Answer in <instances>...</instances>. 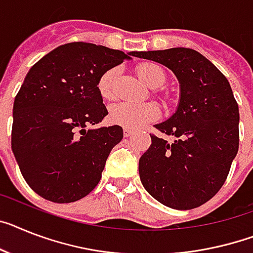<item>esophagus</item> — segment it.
Instances as JSON below:
<instances>
[{"label":"esophagus","mask_w":253,"mask_h":253,"mask_svg":"<svg viewBox=\"0 0 253 253\" xmlns=\"http://www.w3.org/2000/svg\"><path fill=\"white\" fill-rule=\"evenodd\" d=\"M132 133H133L132 130H130V128H125V136L126 137H130Z\"/></svg>","instance_id":"obj_1"}]
</instances>
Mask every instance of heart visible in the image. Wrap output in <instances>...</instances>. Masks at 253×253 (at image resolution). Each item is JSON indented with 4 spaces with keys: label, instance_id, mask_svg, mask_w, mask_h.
<instances>
[{
    "label": "heart",
    "instance_id": "heart-1",
    "mask_svg": "<svg viewBox=\"0 0 253 253\" xmlns=\"http://www.w3.org/2000/svg\"><path fill=\"white\" fill-rule=\"evenodd\" d=\"M137 76L146 86L158 88L166 81V74L162 68L153 63H144L137 67ZM120 74V68H112L103 74L99 80V91L107 100L114 97V84ZM159 112L156 105L149 103H118L110 109V120L120 126L137 130L146 123L156 121Z\"/></svg>",
    "mask_w": 253,
    "mask_h": 253
}]
</instances>
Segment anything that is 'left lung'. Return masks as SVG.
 <instances>
[{"mask_svg":"<svg viewBox=\"0 0 253 253\" xmlns=\"http://www.w3.org/2000/svg\"><path fill=\"white\" fill-rule=\"evenodd\" d=\"M137 58L165 65L180 84V101L156 125L173 143L150 135L139 161L146 192L175 210L202 206L224 185L239 146V109L229 81L198 51L185 47L139 51Z\"/></svg>","mask_w":253,"mask_h":253,"instance_id":"obj_1","label":"left lung"}]
</instances>
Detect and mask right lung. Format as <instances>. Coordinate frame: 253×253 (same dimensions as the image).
Returning a JSON list of instances; mask_svg holds the SVG:
<instances>
[{
    "instance_id": "right-lung-1",
    "label": "right lung",
    "mask_w": 253,
    "mask_h": 253,
    "mask_svg": "<svg viewBox=\"0 0 253 253\" xmlns=\"http://www.w3.org/2000/svg\"><path fill=\"white\" fill-rule=\"evenodd\" d=\"M136 52L72 42L29 69L15 96L11 148L24 180L42 198L76 202L99 184L123 130L117 125L87 130L108 114L97 84Z\"/></svg>"
}]
</instances>
